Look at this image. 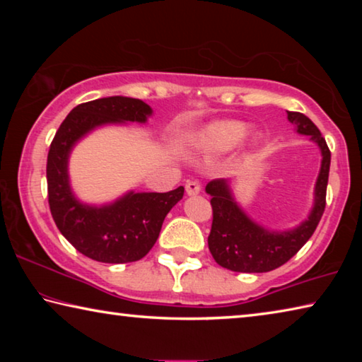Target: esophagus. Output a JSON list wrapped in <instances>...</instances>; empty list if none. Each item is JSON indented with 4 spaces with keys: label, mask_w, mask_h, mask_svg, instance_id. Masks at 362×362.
Here are the masks:
<instances>
[{
    "label": "esophagus",
    "mask_w": 362,
    "mask_h": 362,
    "mask_svg": "<svg viewBox=\"0 0 362 362\" xmlns=\"http://www.w3.org/2000/svg\"><path fill=\"white\" fill-rule=\"evenodd\" d=\"M185 189H187V194L188 196L198 194L201 192V183L196 182V180H189V182H187Z\"/></svg>",
    "instance_id": "34e87169"
}]
</instances>
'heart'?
<instances>
[{
    "mask_svg": "<svg viewBox=\"0 0 362 362\" xmlns=\"http://www.w3.org/2000/svg\"><path fill=\"white\" fill-rule=\"evenodd\" d=\"M249 122L225 119L216 121L204 127L198 137V146L201 150L209 153H223L236 148L249 134ZM262 140L260 136H255L252 145L255 146Z\"/></svg>",
    "mask_w": 362,
    "mask_h": 362,
    "instance_id": "1",
    "label": "heart"
}]
</instances>
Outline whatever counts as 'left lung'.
<instances>
[{"label":"left lung","mask_w":362,"mask_h":362,"mask_svg":"<svg viewBox=\"0 0 362 362\" xmlns=\"http://www.w3.org/2000/svg\"><path fill=\"white\" fill-rule=\"evenodd\" d=\"M298 134L308 136L321 150V169L315 187V203L310 216L292 230L274 231L255 223L231 193L230 182L211 180L206 193L211 194L212 228L207 238L209 250L220 267L238 273H267L291 260L313 235L326 207V189L330 168V151L326 140L308 116L287 112Z\"/></svg>","instance_id":"1"}]
</instances>
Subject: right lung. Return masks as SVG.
Segmentation results:
<instances>
[{
  "label": "right lung",
  "instance_id": "add662e5",
  "mask_svg": "<svg viewBox=\"0 0 362 362\" xmlns=\"http://www.w3.org/2000/svg\"><path fill=\"white\" fill-rule=\"evenodd\" d=\"M153 110L131 97H103L71 110L47 153V199L57 228L78 252L103 263L137 262L150 252L164 218L183 196V187L168 193L129 192L103 206L84 204L71 192L69 158L79 139L95 127L146 122Z\"/></svg>",
  "mask_w": 362,
  "mask_h": 362
}]
</instances>
